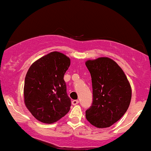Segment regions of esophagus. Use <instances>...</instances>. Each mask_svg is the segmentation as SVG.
<instances>
[{"label":"esophagus","instance_id":"34e87169","mask_svg":"<svg viewBox=\"0 0 151 151\" xmlns=\"http://www.w3.org/2000/svg\"><path fill=\"white\" fill-rule=\"evenodd\" d=\"M72 105H77L79 104V100H73V101H72Z\"/></svg>","mask_w":151,"mask_h":151}]
</instances>
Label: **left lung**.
Masks as SVG:
<instances>
[{"mask_svg": "<svg viewBox=\"0 0 151 151\" xmlns=\"http://www.w3.org/2000/svg\"><path fill=\"white\" fill-rule=\"evenodd\" d=\"M85 65L91 77L93 101L86 111L91 125L107 128L126 113L131 99V87L122 69L109 58L87 60Z\"/></svg>", "mask_w": 151, "mask_h": 151, "instance_id": "1", "label": "left lung"}]
</instances>
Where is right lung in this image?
Here are the masks:
<instances>
[{"instance_id": "1", "label": "right lung", "mask_w": 151, "mask_h": 151, "mask_svg": "<svg viewBox=\"0 0 151 151\" xmlns=\"http://www.w3.org/2000/svg\"><path fill=\"white\" fill-rule=\"evenodd\" d=\"M70 59L59 52L45 55L30 66L24 84V101L38 121L53 124L69 112L71 99L64 75Z\"/></svg>"}]
</instances>
